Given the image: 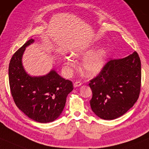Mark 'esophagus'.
<instances>
[{"mask_svg":"<svg viewBox=\"0 0 149 149\" xmlns=\"http://www.w3.org/2000/svg\"><path fill=\"white\" fill-rule=\"evenodd\" d=\"M81 84H82V83H81V81H75L74 84V88H76V87L80 86Z\"/></svg>","mask_w":149,"mask_h":149,"instance_id":"1","label":"esophagus"}]
</instances>
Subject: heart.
<instances>
[{
  "mask_svg": "<svg viewBox=\"0 0 149 149\" xmlns=\"http://www.w3.org/2000/svg\"><path fill=\"white\" fill-rule=\"evenodd\" d=\"M87 53L85 49L78 50L73 53L74 57H79ZM106 53L103 49H99L98 51L88 54L86 56L81 63V69L82 72L88 76H94L98 74L103 68L105 63ZM65 65L68 68L72 66V60L68 59L65 62Z\"/></svg>",
  "mask_w": 149,
  "mask_h": 149,
  "instance_id": "heart-1",
  "label": "heart"
}]
</instances>
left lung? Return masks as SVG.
Returning a JSON list of instances; mask_svg holds the SVG:
<instances>
[{"label": "left lung", "instance_id": "1", "mask_svg": "<svg viewBox=\"0 0 149 149\" xmlns=\"http://www.w3.org/2000/svg\"><path fill=\"white\" fill-rule=\"evenodd\" d=\"M93 111L111 120L125 114L137 101L141 86V63L136 52L126 57L111 59L97 76L90 80Z\"/></svg>", "mask_w": 149, "mask_h": 149}]
</instances>
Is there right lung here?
Returning <instances> with one entry per match:
<instances>
[{"mask_svg": "<svg viewBox=\"0 0 149 149\" xmlns=\"http://www.w3.org/2000/svg\"><path fill=\"white\" fill-rule=\"evenodd\" d=\"M27 41L13 55L9 66L10 90L17 107L28 117L40 123L53 121L61 113L72 81L61 77L54 70L44 76L32 77L25 72L22 58Z\"/></svg>", "mask_w": 149, "mask_h": 149, "instance_id": "1", "label": "right lung"}]
</instances>
